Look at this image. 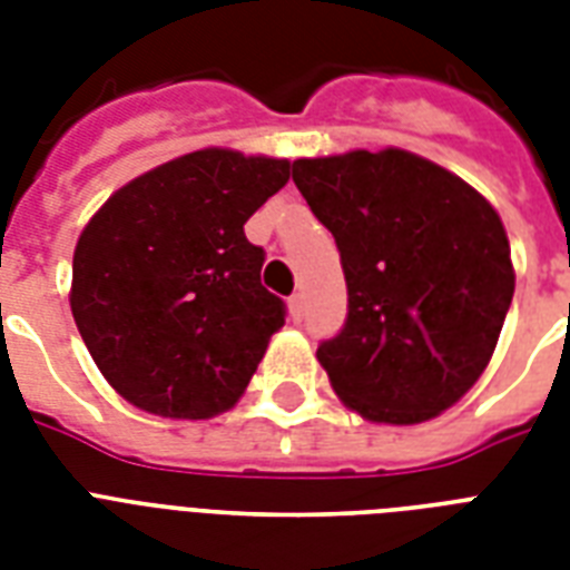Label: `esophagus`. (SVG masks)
<instances>
[{"instance_id": "34e87169", "label": "esophagus", "mask_w": 570, "mask_h": 570, "mask_svg": "<svg viewBox=\"0 0 570 570\" xmlns=\"http://www.w3.org/2000/svg\"><path fill=\"white\" fill-rule=\"evenodd\" d=\"M289 316H293V322H298L304 316V295L302 293L289 295Z\"/></svg>"}]
</instances>
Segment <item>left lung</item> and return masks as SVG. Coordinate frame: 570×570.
I'll list each match as a JSON object with an SVG mask.
<instances>
[{"instance_id":"left-lung-1","label":"left lung","mask_w":570,"mask_h":570,"mask_svg":"<svg viewBox=\"0 0 570 570\" xmlns=\"http://www.w3.org/2000/svg\"><path fill=\"white\" fill-rule=\"evenodd\" d=\"M293 180L346 275V325L316 348L340 402L384 425L455 405L485 373L514 295L494 206L399 147L295 159Z\"/></svg>"}]
</instances>
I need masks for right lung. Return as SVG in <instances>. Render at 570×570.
I'll use <instances>...</instances> for the list:
<instances>
[{"mask_svg":"<svg viewBox=\"0 0 570 570\" xmlns=\"http://www.w3.org/2000/svg\"><path fill=\"white\" fill-rule=\"evenodd\" d=\"M286 180L289 159L204 147L120 186L85 224L70 311L129 405L209 420L239 402L284 328L245 222Z\"/></svg>","mask_w":570,"mask_h":570,"instance_id":"add662e5","label":"right lung"}]
</instances>
